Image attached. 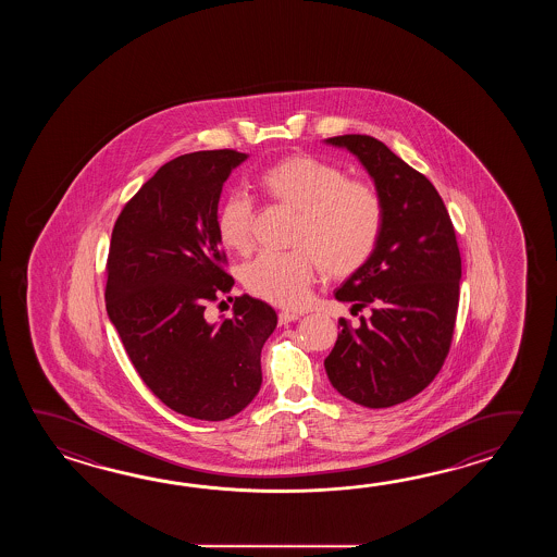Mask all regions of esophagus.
Segmentation results:
<instances>
[{"mask_svg": "<svg viewBox=\"0 0 557 557\" xmlns=\"http://www.w3.org/2000/svg\"><path fill=\"white\" fill-rule=\"evenodd\" d=\"M298 319H300V314H296V312H288V310L278 312V324H288V322H295Z\"/></svg>", "mask_w": 557, "mask_h": 557, "instance_id": "esophagus-1", "label": "esophagus"}]
</instances>
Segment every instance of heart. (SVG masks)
<instances>
[{"label": "heart", "mask_w": 557, "mask_h": 557, "mask_svg": "<svg viewBox=\"0 0 557 557\" xmlns=\"http://www.w3.org/2000/svg\"><path fill=\"white\" fill-rule=\"evenodd\" d=\"M267 199L298 213L290 252H264L243 271L250 295L298 308L322 271L334 278L358 273L379 249L386 221L384 199L374 185L348 178L343 166L310 154H288L257 178ZM221 245L235 252L252 247V205L228 195L214 214Z\"/></svg>", "instance_id": "1"}]
</instances>
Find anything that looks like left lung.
Returning <instances> with one entry per match:
<instances>
[{
	"mask_svg": "<svg viewBox=\"0 0 557 557\" xmlns=\"http://www.w3.org/2000/svg\"><path fill=\"white\" fill-rule=\"evenodd\" d=\"M326 143L346 147L367 166L379 189L386 221L379 249L334 293L370 308L352 329L338 320V334L324 360L332 386L367 408L410 400L436 379L450 352L460 300L462 259L450 214L436 187L370 135H338Z\"/></svg>",
	"mask_w": 557,
	"mask_h": 557,
	"instance_id": "left-lung-1",
	"label": "left lung"
}]
</instances>
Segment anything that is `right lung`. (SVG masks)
I'll list each match as a JSON object with an SVG mask.
<instances>
[{"label":"right lung","mask_w":557,"mask_h":557,"mask_svg":"<svg viewBox=\"0 0 557 557\" xmlns=\"http://www.w3.org/2000/svg\"><path fill=\"white\" fill-rule=\"evenodd\" d=\"M247 154H181L119 213L107 257L106 307L145 386L178 414L219 422L261 391L262 344L276 312L237 296L233 319L205 308L235 284L214 231L221 190Z\"/></svg>","instance_id":"1"}]
</instances>
